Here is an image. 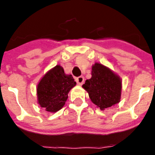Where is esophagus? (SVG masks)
I'll use <instances>...</instances> for the list:
<instances>
[{
	"label": "esophagus",
	"mask_w": 155,
	"mask_h": 155,
	"mask_svg": "<svg viewBox=\"0 0 155 155\" xmlns=\"http://www.w3.org/2000/svg\"><path fill=\"white\" fill-rule=\"evenodd\" d=\"M76 82H77L78 85H82L84 83V77L83 76H79V77L76 78Z\"/></svg>",
	"instance_id": "34e87169"
}]
</instances>
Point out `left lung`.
I'll return each instance as SVG.
<instances>
[{
    "mask_svg": "<svg viewBox=\"0 0 155 155\" xmlns=\"http://www.w3.org/2000/svg\"><path fill=\"white\" fill-rule=\"evenodd\" d=\"M82 87L88 93L91 101L101 110L120 102L122 82L118 75L100 63L92 65L91 78Z\"/></svg>",
    "mask_w": 155,
    "mask_h": 155,
    "instance_id": "obj_1",
    "label": "left lung"
}]
</instances>
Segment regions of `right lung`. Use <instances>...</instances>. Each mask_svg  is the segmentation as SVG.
Segmentation results:
<instances>
[{"mask_svg":"<svg viewBox=\"0 0 155 155\" xmlns=\"http://www.w3.org/2000/svg\"><path fill=\"white\" fill-rule=\"evenodd\" d=\"M76 85L72 75L66 74L61 65H56L37 85V104L47 112H58L64 106L69 91Z\"/></svg>","mask_w":155,"mask_h":155,"instance_id":"add662e5","label":"right lung"}]
</instances>
